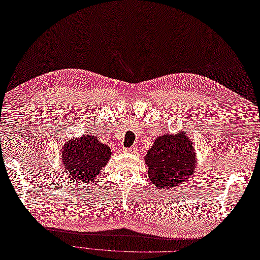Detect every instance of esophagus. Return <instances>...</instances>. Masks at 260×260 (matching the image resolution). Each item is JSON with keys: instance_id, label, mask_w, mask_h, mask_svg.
Masks as SVG:
<instances>
[{"instance_id": "1", "label": "esophagus", "mask_w": 260, "mask_h": 260, "mask_svg": "<svg viewBox=\"0 0 260 260\" xmlns=\"http://www.w3.org/2000/svg\"><path fill=\"white\" fill-rule=\"evenodd\" d=\"M125 152H128V153H136L137 152V148L136 147H131L128 149H124Z\"/></svg>"}]
</instances>
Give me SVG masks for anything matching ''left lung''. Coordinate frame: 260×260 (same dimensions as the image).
I'll list each match as a JSON object with an SVG mask.
<instances>
[{
	"mask_svg": "<svg viewBox=\"0 0 260 260\" xmlns=\"http://www.w3.org/2000/svg\"><path fill=\"white\" fill-rule=\"evenodd\" d=\"M184 133L157 137L147 153L145 161L149 178L158 188L182 184L196 169L195 149Z\"/></svg>",
	"mask_w": 260,
	"mask_h": 260,
	"instance_id": "obj_1",
	"label": "left lung"
}]
</instances>
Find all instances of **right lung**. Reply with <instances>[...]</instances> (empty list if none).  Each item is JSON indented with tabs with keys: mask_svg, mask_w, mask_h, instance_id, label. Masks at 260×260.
<instances>
[{
	"mask_svg": "<svg viewBox=\"0 0 260 260\" xmlns=\"http://www.w3.org/2000/svg\"><path fill=\"white\" fill-rule=\"evenodd\" d=\"M111 154L109 146L101 142L98 136L83 135L67 141L61 156L65 174L77 182L89 184L107 164Z\"/></svg>",
	"mask_w": 260,
	"mask_h": 260,
	"instance_id": "1",
	"label": "right lung"
}]
</instances>
